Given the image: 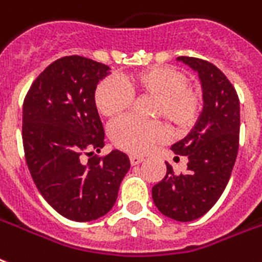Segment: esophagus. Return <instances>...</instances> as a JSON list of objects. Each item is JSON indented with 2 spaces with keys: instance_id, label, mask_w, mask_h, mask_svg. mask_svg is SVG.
Wrapping results in <instances>:
<instances>
[{
  "instance_id": "1",
  "label": "esophagus",
  "mask_w": 262,
  "mask_h": 262,
  "mask_svg": "<svg viewBox=\"0 0 262 262\" xmlns=\"http://www.w3.org/2000/svg\"><path fill=\"white\" fill-rule=\"evenodd\" d=\"M129 159H130L132 166H136V165H139V163H141L143 161H144V158L139 157V155H130Z\"/></svg>"
}]
</instances>
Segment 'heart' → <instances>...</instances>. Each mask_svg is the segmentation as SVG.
<instances>
[{
	"label": "heart",
	"instance_id": "heart-1",
	"mask_svg": "<svg viewBox=\"0 0 262 262\" xmlns=\"http://www.w3.org/2000/svg\"><path fill=\"white\" fill-rule=\"evenodd\" d=\"M133 96L155 97L154 117L163 118L177 133L195 126L203 111V93L189 83L188 75L174 66H154L132 74L121 82L104 78L95 91V105L101 115L117 119L126 113ZM167 137L161 123L141 122L133 117L118 121L111 127L115 147L130 154H147Z\"/></svg>",
	"mask_w": 262,
	"mask_h": 262
}]
</instances>
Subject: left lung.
Returning a JSON list of instances; mask_svg holds the SVG:
<instances>
[{"label": "left lung", "instance_id": "1", "mask_svg": "<svg viewBox=\"0 0 262 262\" xmlns=\"http://www.w3.org/2000/svg\"><path fill=\"white\" fill-rule=\"evenodd\" d=\"M179 60L199 74L205 105L192 130L171 145L176 155L188 158L187 171L176 174L166 163L152 199L162 214L185 223L206 214L228 184L239 148L241 107L233 85L214 64L188 56Z\"/></svg>", "mask_w": 262, "mask_h": 262}]
</instances>
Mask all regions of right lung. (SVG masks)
Masks as SVG:
<instances>
[{
    "label": "right lung",
    "mask_w": 262,
    "mask_h": 262,
    "mask_svg": "<svg viewBox=\"0 0 262 262\" xmlns=\"http://www.w3.org/2000/svg\"><path fill=\"white\" fill-rule=\"evenodd\" d=\"M107 71L82 56L61 57L35 78L23 103L21 137L34 184L59 214L78 223L113 209L130 167L117 149L84 159L105 144L95 91Z\"/></svg>",
    "instance_id": "obj_1"
}]
</instances>
